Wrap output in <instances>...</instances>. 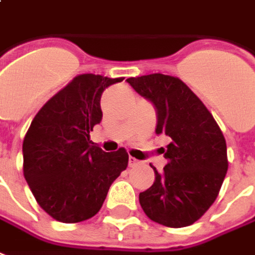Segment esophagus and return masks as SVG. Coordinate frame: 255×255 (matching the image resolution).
I'll list each match as a JSON object with an SVG mask.
<instances>
[{"label":"esophagus","instance_id":"obj_1","mask_svg":"<svg viewBox=\"0 0 255 255\" xmlns=\"http://www.w3.org/2000/svg\"><path fill=\"white\" fill-rule=\"evenodd\" d=\"M137 163H138V160H137L136 158H133V156H129V166H130V167L136 166Z\"/></svg>","mask_w":255,"mask_h":255}]
</instances>
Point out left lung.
<instances>
[{"instance_id":"obj_1","label":"left lung","mask_w":255,"mask_h":255,"mask_svg":"<svg viewBox=\"0 0 255 255\" xmlns=\"http://www.w3.org/2000/svg\"><path fill=\"white\" fill-rule=\"evenodd\" d=\"M156 111V134L171 138L167 165L138 200L148 218L170 228L188 227L209 210L228 170L227 142L213 115L181 79L151 74L126 79Z\"/></svg>"}]
</instances>
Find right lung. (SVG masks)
I'll return each mask as SVG.
<instances>
[{"mask_svg":"<svg viewBox=\"0 0 255 255\" xmlns=\"http://www.w3.org/2000/svg\"><path fill=\"white\" fill-rule=\"evenodd\" d=\"M122 81L95 74L75 77L38 111L24 137V178L38 205L60 223L93 217L128 167L125 148L104 152L90 145L89 136L102 122L103 92Z\"/></svg>","mask_w":255,"mask_h":255,"instance_id":"add662e5","label":"right lung"}]
</instances>
